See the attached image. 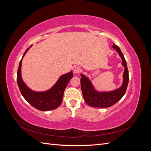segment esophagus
Segmentation results:
<instances>
[{"mask_svg": "<svg viewBox=\"0 0 151 151\" xmlns=\"http://www.w3.org/2000/svg\"><path fill=\"white\" fill-rule=\"evenodd\" d=\"M81 70V69L80 67H79V66H76V67H74V74H79Z\"/></svg>", "mask_w": 151, "mask_h": 151, "instance_id": "34e87169", "label": "esophagus"}]
</instances>
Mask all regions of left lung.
Masks as SVG:
<instances>
[{
	"label": "left lung",
	"instance_id": "1",
	"mask_svg": "<svg viewBox=\"0 0 151 151\" xmlns=\"http://www.w3.org/2000/svg\"><path fill=\"white\" fill-rule=\"evenodd\" d=\"M113 48L116 50V52L122 58V64L124 67L123 83L120 88L110 91H99L96 89L88 77L82 73L81 74V85L83 97L86 103L92 107H110L120 100L125 94L129 80L127 62L120 48L113 43Z\"/></svg>",
	"mask_w": 151,
	"mask_h": 151
}]
</instances>
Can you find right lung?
Here are the masks:
<instances>
[{
    "label": "right lung",
    "mask_w": 151,
    "mask_h": 151,
    "mask_svg": "<svg viewBox=\"0 0 151 151\" xmlns=\"http://www.w3.org/2000/svg\"><path fill=\"white\" fill-rule=\"evenodd\" d=\"M29 47L26 50L19 62V68L17 72V83L20 92L24 98L32 106L41 111H50L56 109L62 103L63 93L68 83L73 77L72 70L62 75L56 83L51 88L45 91H35L30 89L22 80L21 76L22 60Z\"/></svg>",
    "instance_id": "1"
}]
</instances>
